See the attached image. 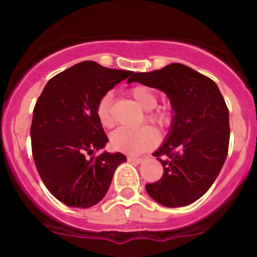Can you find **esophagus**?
<instances>
[{"label": "esophagus", "mask_w": 257, "mask_h": 257, "mask_svg": "<svg viewBox=\"0 0 257 257\" xmlns=\"http://www.w3.org/2000/svg\"><path fill=\"white\" fill-rule=\"evenodd\" d=\"M126 159H128V162H131L133 164H140L144 162L143 158H137V157H128Z\"/></svg>", "instance_id": "1"}]
</instances>
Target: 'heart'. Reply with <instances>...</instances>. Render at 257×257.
Segmentation results:
<instances>
[{
	"label": "heart",
	"instance_id": "heart-1",
	"mask_svg": "<svg viewBox=\"0 0 257 257\" xmlns=\"http://www.w3.org/2000/svg\"><path fill=\"white\" fill-rule=\"evenodd\" d=\"M131 95L144 110L146 119L158 126H166L170 120V114L166 108H153L157 105V94L146 85H135L131 89ZM96 117L100 124L105 128H112L116 123L112 112V94L106 93L100 98L96 105ZM158 134L152 126L144 125L137 129L119 128L110 137L111 147L116 151L140 155L157 145Z\"/></svg>",
	"mask_w": 257,
	"mask_h": 257
}]
</instances>
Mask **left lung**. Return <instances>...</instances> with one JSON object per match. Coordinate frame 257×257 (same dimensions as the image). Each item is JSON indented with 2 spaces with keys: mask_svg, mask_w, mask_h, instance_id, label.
I'll list each match as a JSON object with an SVG mask.
<instances>
[{
  "mask_svg": "<svg viewBox=\"0 0 257 257\" xmlns=\"http://www.w3.org/2000/svg\"><path fill=\"white\" fill-rule=\"evenodd\" d=\"M132 82L164 91L174 111L167 140L153 153L163 176L145 186L147 193L169 208L196 202L214 184L228 153V108L222 94L213 79L178 63L133 73Z\"/></svg>",
  "mask_w": 257,
  "mask_h": 257,
  "instance_id": "left-lung-1",
  "label": "left lung"
}]
</instances>
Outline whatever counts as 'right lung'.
<instances>
[{"label": "right lung", "instance_id": "1", "mask_svg": "<svg viewBox=\"0 0 257 257\" xmlns=\"http://www.w3.org/2000/svg\"><path fill=\"white\" fill-rule=\"evenodd\" d=\"M133 71L83 61L46 84L34 108L32 156L43 184L72 208H90L105 197L114 170L126 161L120 152L95 151L108 141L96 117V105Z\"/></svg>", "mask_w": 257, "mask_h": 257}]
</instances>
